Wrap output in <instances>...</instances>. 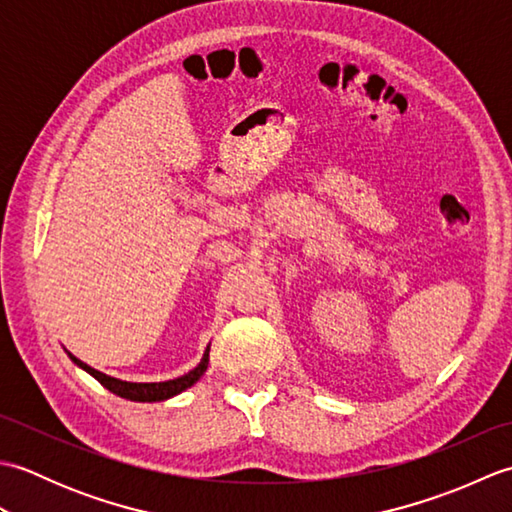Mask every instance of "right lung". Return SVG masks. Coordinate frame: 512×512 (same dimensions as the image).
I'll list each match as a JSON object with an SVG mask.
<instances>
[{
	"instance_id": "1",
	"label": "right lung",
	"mask_w": 512,
	"mask_h": 512,
	"mask_svg": "<svg viewBox=\"0 0 512 512\" xmlns=\"http://www.w3.org/2000/svg\"><path fill=\"white\" fill-rule=\"evenodd\" d=\"M209 350H211V345H206L204 356H202V361L198 363V367H193L191 372H187L184 376H178L173 380H165V383H127V380H121V378H114V376H107V374L99 372V369H94L88 363L79 361V358L72 356L70 352H68V356L72 358V363L76 367L85 369V372L94 376L105 389H110L112 394H116V396L134 400V402H160V400L178 396V394H182L184 389H189L191 385L198 383L202 374L206 372V365H209Z\"/></svg>"
}]
</instances>
